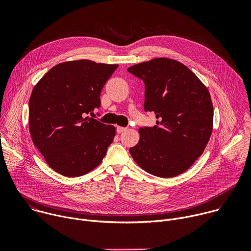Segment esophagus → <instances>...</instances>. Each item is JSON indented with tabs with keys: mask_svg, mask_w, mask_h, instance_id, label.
<instances>
[{
	"mask_svg": "<svg viewBox=\"0 0 251 251\" xmlns=\"http://www.w3.org/2000/svg\"><path fill=\"white\" fill-rule=\"evenodd\" d=\"M126 130H127V128H125V127H120V126H118L117 129H116V131H117L118 134H121V133H123L124 131H126Z\"/></svg>",
	"mask_w": 251,
	"mask_h": 251,
	"instance_id": "obj_1",
	"label": "esophagus"
}]
</instances>
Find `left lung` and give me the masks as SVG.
Segmentation results:
<instances>
[{"mask_svg":"<svg viewBox=\"0 0 251 251\" xmlns=\"http://www.w3.org/2000/svg\"><path fill=\"white\" fill-rule=\"evenodd\" d=\"M128 71L144 82V110L156 116L154 127L139 129L131 156L154 176L183 174L202 154L212 132L207 88L186 65L166 57L132 65Z\"/></svg>","mask_w":251,"mask_h":251,"instance_id":"8db88e82","label":"left lung"}]
</instances>
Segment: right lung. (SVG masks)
Returning <instances> with one entry per match:
<instances>
[{"label": "right lung", "instance_id": "add662e5", "mask_svg": "<svg viewBox=\"0 0 251 251\" xmlns=\"http://www.w3.org/2000/svg\"><path fill=\"white\" fill-rule=\"evenodd\" d=\"M117 64L81 59L59 63L35 84L28 101L29 132L48 165L65 176L96 168L113 142L115 127L89 116Z\"/></svg>", "mask_w": 251, "mask_h": 251}]
</instances>
